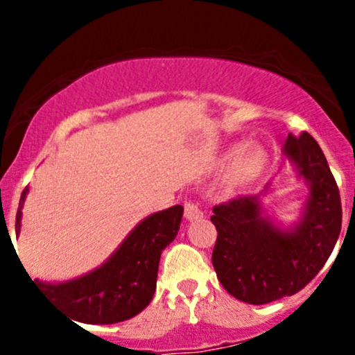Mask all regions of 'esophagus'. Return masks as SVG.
<instances>
[{
	"mask_svg": "<svg viewBox=\"0 0 355 355\" xmlns=\"http://www.w3.org/2000/svg\"><path fill=\"white\" fill-rule=\"evenodd\" d=\"M184 214L187 221H194V220H199V218H202V211H200V207L196 202H192V200H187V202H185Z\"/></svg>",
	"mask_w": 355,
	"mask_h": 355,
	"instance_id": "esophagus-1",
	"label": "esophagus"
}]
</instances>
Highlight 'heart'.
Masks as SVG:
<instances>
[{"instance_id": "1", "label": "heart", "mask_w": 355, "mask_h": 355, "mask_svg": "<svg viewBox=\"0 0 355 355\" xmlns=\"http://www.w3.org/2000/svg\"><path fill=\"white\" fill-rule=\"evenodd\" d=\"M268 156L257 146H247L232 159L227 170V185L230 191H242L252 185L263 175Z\"/></svg>"}]
</instances>
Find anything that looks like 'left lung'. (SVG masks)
I'll list each match as a JSON object with an SVG mask.
<instances>
[{
	"label": "left lung",
	"instance_id": "8db88e82",
	"mask_svg": "<svg viewBox=\"0 0 355 355\" xmlns=\"http://www.w3.org/2000/svg\"><path fill=\"white\" fill-rule=\"evenodd\" d=\"M284 156L309 189L292 227L268 216L266 192L214 206L211 216L218 230L211 257L218 280L235 299L254 306L306 287L328 261L342 228L338 187L320 144L307 132L290 134Z\"/></svg>",
	"mask_w": 355,
	"mask_h": 355
}]
</instances>
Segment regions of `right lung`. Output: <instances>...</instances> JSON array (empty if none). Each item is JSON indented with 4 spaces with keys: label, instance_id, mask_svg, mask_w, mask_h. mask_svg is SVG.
<instances>
[{
    "label": "right lung",
    "instance_id": "obj_1",
    "mask_svg": "<svg viewBox=\"0 0 355 355\" xmlns=\"http://www.w3.org/2000/svg\"><path fill=\"white\" fill-rule=\"evenodd\" d=\"M27 194L28 187H25L17 211V235L22 227ZM182 214V206L149 214L135 225L101 266L73 280L49 284L28 278L42 295L70 314L71 320L87 324H113L130 320L153 300L161 252L177 237Z\"/></svg>",
    "mask_w": 355,
    "mask_h": 355
}]
</instances>
